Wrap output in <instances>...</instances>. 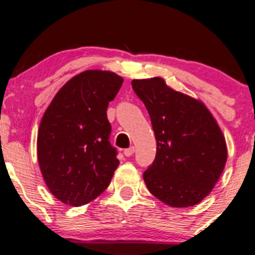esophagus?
Masks as SVG:
<instances>
[{
    "instance_id": "34e87169",
    "label": "esophagus",
    "mask_w": 255,
    "mask_h": 255,
    "mask_svg": "<svg viewBox=\"0 0 255 255\" xmlns=\"http://www.w3.org/2000/svg\"><path fill=\"white\" fill-rule=\"evenodd\" d=\"M134 151H135V148H134L133 146H131V147H129V148H126V150L124 151V153H125L126 157H130L131 154L134 153Z\"/></svg>"
}]
</instances>
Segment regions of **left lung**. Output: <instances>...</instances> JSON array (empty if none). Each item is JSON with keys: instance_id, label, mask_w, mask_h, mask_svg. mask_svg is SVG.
I'll list each match as a JSON object with an SVG mask.
<instances>
[{"instance_id": "8db88e82", "label": "left lung", "mask_w": 255, "mask_h": 255, "mask_svg": "<svg viewBox=\"0 0 255 255\" xmlns=\"http://www.w3.org/2000/svg\"><path fill=\"white\" fill-rule=\"evenodd\" d=\"M157 141L144 172L148 191L171 207H189L210 194L228 158L225 137L203 102L172 90L164 79H134Z\"/></svg>"}]
</instances>
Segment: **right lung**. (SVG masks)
Instances as JSON below:
<instances>
[{"instance_id": "right-lung-1", "label": "right lung", "mask_w": 255, "mask_h": 255, "mask_svg": "<svg viewBox=\"0 0 255 255\" xmlns=\"http://www.w3.org/2000/svg\"><path fill=\"white\" fill-rule=\"evenodd\" d=\"M122 83L113 72L85 71L61 87L44 113L38 163L49 191L63 204H89L108 188L120 164L107 109Z\"/></svg>"}]
</instances>
